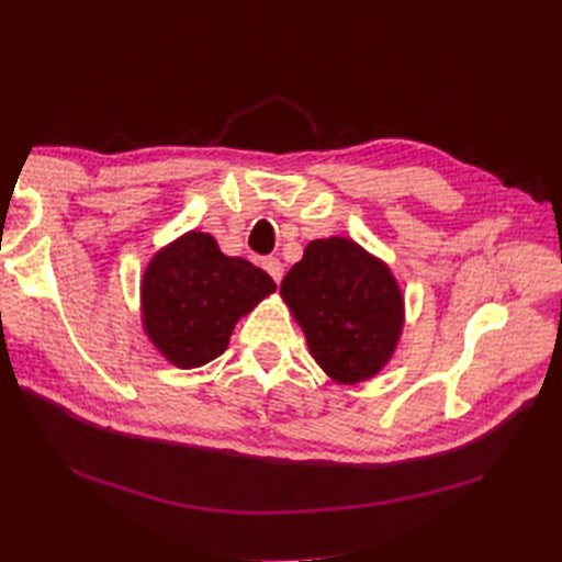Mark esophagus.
Listing matches in <instances>:
<instances>
[{
	"label": "esophagus",
	"mask_w": 562,
	"mask_h": 562,
	"mask_svg": "<svg viewBox=\"0 0 562 562\" xmlns=\"http://www.w3.org/2000/svg\"><path fill=\"white\" fill-rule=\"evenodd\" d=\"M262 268H266V272L270 274V278L280 284L284 268H282V262L278 258H266V260H262Z\"/></svg>",
	"instance_id": "34e87169"
}]
</instances>
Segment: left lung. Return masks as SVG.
<instances>
[{"instance_id": "obj_1", "label": "left lung", "mask_w": 562, "mask_h": 562, "mask_svg": "<svg viewBox=\"0 0 562 562\" xmlns=\"http://www.w3.org/2000/svg\"><path fill=\"white\" fill-rule=\"evenodd\" d=\"M308 352L336 384L374 379L396 355L405 300L384 260L352 238L328 236L304 248L280 284Z\"/></svg>"}]
</instances>
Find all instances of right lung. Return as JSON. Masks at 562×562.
<instances>
[{"instance_id":"obj_1","label":"right lung","mask_w":562,"mask_h":562,"mask_svg":"<svg viewBox=\"0 0 562 562\" xmlns=\"http://www.w3.org/2000/svg\"><path fill=\"white\" fill-rule=\"evenodd\" d=\"M274 290L266 270L224 256L214 236L190 229L147 262L139 282L142 330L166 362L195 369L229 348L238 318Z\"/></svg>"}]
</instances>
